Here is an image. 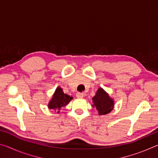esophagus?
Wrapping results in <instances>:
<instances>
[{
    "label": "esophagus",
    "instance_id": "obj_1",
    "mask_svg": "<svg viewBox=\"0 0 158 158\" xmlns=\"http://www.w3.org/2000/svg\"><path fill=\"white\" fill-rule=\"evenodd\" d=\"M76 96H77V98H82L83 97H84V94L81 93H77L76 94Z\"/></svg>",
    "mask_w": 158,
    "mask_h": 158
}]
</instances>
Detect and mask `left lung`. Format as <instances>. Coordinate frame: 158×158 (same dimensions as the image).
<instances>
[{
  "instance_id": "left-lung-1",
  "label": "left lung",
  "mask_w": 158,
  "mask_h": 158,
  "mask_svg": "<svg viewBox=\"0 0 158 158\" xmlns=\"http://www.w3.org/2000/svg\"><path fill=\"white\" fill-rule=\"evenodd\" d=\"M93 107H95L100 116L106 115L113 110L114 100L102 88H99L95 95L92 98Z\"/></svg>"
}]
</instances>
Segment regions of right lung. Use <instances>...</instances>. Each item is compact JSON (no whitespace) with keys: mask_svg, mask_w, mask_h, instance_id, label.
I'll return each mask as SVG.
<instances>
[{"mask_svg":"<svg viewBox=\"0 0 158 158\" xmlns=\"http://www.w3.org/2000/svg\"><path fill=\"white\" fill-rule=\"evenodd\" d=\"M73 98L72 96L64 93L63 89L60 86H58L56 89L54 93L52 95V98L48 103V108L49 109L57 110L58 113H59L60 109L63 106L68 105L69 102L73 100Z\"/></svg>","mask_w":158,"mask_h":158,"instance_id":"obj_1","label":"right lung"}]
</instances>
